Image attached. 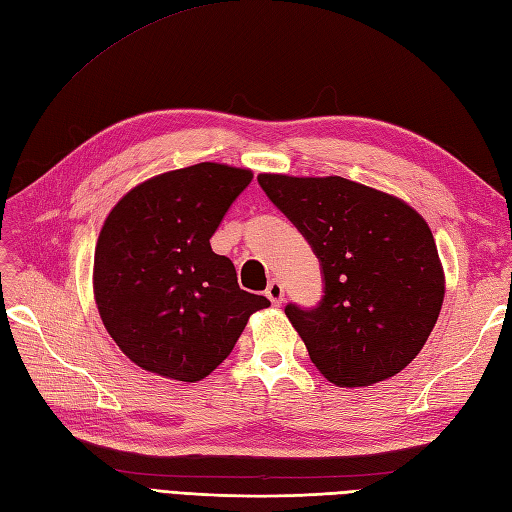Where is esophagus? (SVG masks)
<instances>
[{
    "label": "esophagus",
    "mask_w": 512,
    "mask_h": 512,
    "mask_svg": "<svg viewBox=\"0 0 512 512\" xmlns=\"http://www.w3.org/2000/svg\"><path fill=\"white\" fill-rule=\"evenodd\" d=\"M266 296L270 298L272 305L279 307V305L283 303V296H285L283 285H281L279 281H270V283H268V290H266Z\"/></svg>",
    "instance_id": "esophagus-1"
}]
</instances>
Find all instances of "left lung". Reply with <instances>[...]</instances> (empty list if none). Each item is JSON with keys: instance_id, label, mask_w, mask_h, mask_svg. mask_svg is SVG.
Returning a JSON list of instances; mask_svg holds the SVG:
<instances>
[{"instance_id": "8db88e82", "label": "left lung", "mask_w": 512, "mask_h": 512, "mask_svg": "<svg viewBox=\"0 0 512 512\" xmlns=\"http://www.w3.org/2000/svg\"><path fill=\"white\" fill-rule=\"evenodd\" d=\"M257 181L320 259V305L285 307L320 374L339 387L396 376L424 348L443 305L428 222L398 196L344 177Z\"/></svg>"}]
</instances>
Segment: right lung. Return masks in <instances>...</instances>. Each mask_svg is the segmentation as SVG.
I'll use <instances>...</instances> for the list:
<instances>
[{"label":"right lung","instance_id":"add662e5","mask_svg":"<svg viewBox=\"0 0 512 512\" xmlns=\"http://www.w3.org/2000/svg\"><path fill=\"white\" fill-rule=\"evenodd\" d=\"M248 168L201 162L131 188L103 222L93 268L103 326L138 368L196 383L229 357L270 300L240 290L209 238L251 183Z\"/></svg>","mask_w":512,"mask_h":512}]
</instances>
